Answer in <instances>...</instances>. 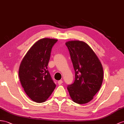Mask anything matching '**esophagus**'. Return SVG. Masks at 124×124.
<instances>
[{
    "label": "esophagus",
    "mask_w": 124,
    "mask_h": 124,
    "mask_svg": "<svg viewBox=\"0 0 124 124\" xmlns=\"http://www.w3.org/2000/svg\"><path fill=\"white\" fill-rule=\"evenodd\" d=\"M58 84H59V85H61V84L63 83V81H62V80H60V81H59L58 82Z\"/></svg>",
    "instance_id": "esophagus-1"
}]
</instances>
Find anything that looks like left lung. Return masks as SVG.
<instances>
[{"mask_svg": "<svg viewBox=\"0 0 124 124\" xmlns=\"http://www.w3.org/2000/svg\"><path fill=\"white\" fill-rule=\"evenodd\" d=\"M75 71L74 83L67 89L74 102L86 104L93 100L103 80V69L99 59L88 44L74 40L65 43Z\"/></svg>", "mask_w": 124, "mask_h": 124, "instance_id": "1", "label": "left lung"}]
</instances>
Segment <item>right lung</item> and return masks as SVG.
Wrapping results in <instances>:
<instances>
[{
  "mask_svg": "<svg viewBox=\"0 0 124 124\" xmlns=\"http://www.w3.org/2000/svg\"><path fill=\"white\" fill-rule=\"evenodd\" d=\"M58 40L43 38L31 47L22 60L19 77L22 86L31 100L44 102L56 87L47 70L51 52Z\"/></svg>",
  "mask_w": 124,
  "mask_h": 124,
  "instance_id": "right-lung-1",
  "label": "right lung"
}]
</instances>
